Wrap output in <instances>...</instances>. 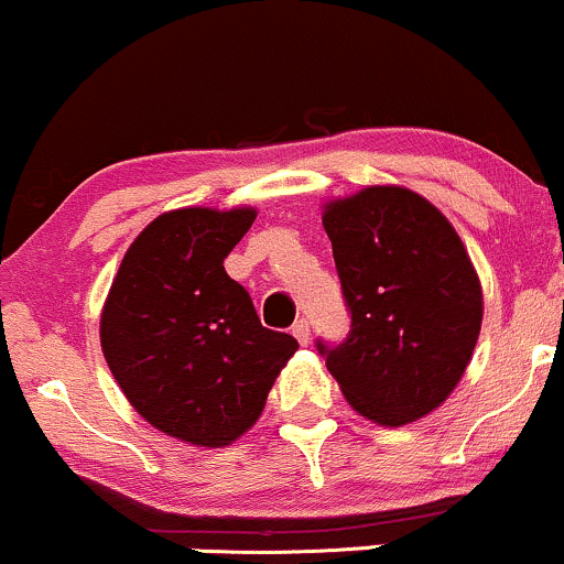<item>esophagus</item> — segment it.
<instances>
[{"instance_id":"obj_1","label":"esophagus","mask_w":564,"mask_h":564,"mask_svg":"<svg viewBox=\"0 0 564 564\" xmlns=\"http://www.w3.org/2000/svg\"><path fill=\"white\" fill-rule=\"evenodd\" d=\"M292 334L296 337V343L307 345V343H311V324H307L305 318H300V321H296V324L292 326Z\"/></svg>"}]
</instances>
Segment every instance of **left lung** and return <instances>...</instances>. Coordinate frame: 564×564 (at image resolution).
Returning <instances> with one entry per match:
<instances>
[{
	"instance_id": "1",
	"label": "left lung",
	"mask_w": 564,
	"mask_h": 564,
	"mask_svg": "<svg viewBox=\"0 0 564 564\" xmlns=\"http://www.w3.org/2000/svg\"><path fill=\"white\" fill-rule=\"evenodd\" d=\"M350 334L318 350L345 401L386 429L449 399L479 339L485 296L449 219L417 192L372 184L324 203Z\"/></svg>"
}]
</instances>
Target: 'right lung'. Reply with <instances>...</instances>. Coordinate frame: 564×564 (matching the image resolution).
Wrapping results in <instances>:
<instances>
[{
  "mask_svg": "<svg viewBox=\"0 0 564 564\" xmlns=\"http://www.w3.org/2000/svg\"><path fill=\"white\" fill-rule=\"evenodd\" d=\"M257 208H173L131 249L101 311L111 377L152 429L195 447H227L259 420L294 356L292 334L264 329L225 272Z\"/></svg>",
  "mask_w": 564,
  "mask_h": 564,
  "instance_id": "obj_1",
  "label": "right lung"
}]
</instances>
